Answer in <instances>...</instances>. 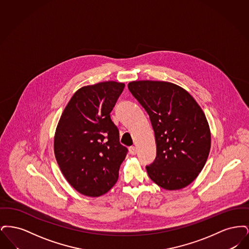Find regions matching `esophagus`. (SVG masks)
Wrapping results in <instances>:
<instances>
[{
  "label": "esophagus",
  "mask_w": 249,
  "mask_h": 249,
  "mask_svg": "<svg viewBox=\"0 0 249 249\" xmlns=\"http://www.w3.org/2000/svg\"><path fill=\"white\" fill-rule=\"evenodd\" d=\"M129 151H130V155H136L137 148L135 146H130Z\"/></svg>",
  "instance_id": "34e87169"
}]
</instances>
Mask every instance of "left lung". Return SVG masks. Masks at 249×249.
I'll return each instance as SVG.
<instances>
[{"label":"left lung","mask_w":249,"mask_h":249,"mask_svg":"<svg viewBox=\"0 0 249 249\" xmlns=\"http://www.w3.org/2000/svg\"><path fill=\"white\" fill-rule=\"evenodd\" d=\"M128 88L154 130L157 156L145 167L148 177L164 190L186 188L201 173L211 148L202 109L186 89L171 82L139 80Z\"/></svg>","instance_id":"8db88e82"}]
</instances>
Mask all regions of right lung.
Wrapping results in <instances>:
<instances>
[{"label": "right lung", "instance_id": "obj_1", "mask_svg": "<svg viewBox=\"0 0 249 249\" xmlns=\"http://www.w3.org/2000/svg\"><path fill=\"white\" fill-rule=\"evenodd\" d=\"M125 84L106 81L80 88L64 108L54 136L63 177L79 193L99 197L113 188L128 149L110 118Z\"/></svg>", "mask_w": 249, "mask_h": 249}]
</instances>
